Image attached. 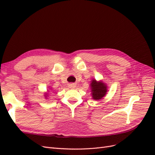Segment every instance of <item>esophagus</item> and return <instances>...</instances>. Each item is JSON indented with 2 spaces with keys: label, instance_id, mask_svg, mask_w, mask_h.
Segmentation results:
<instances>
[{
  "label": "esophagus",
  "instance_id": "1",
  "mask_svg": "<svg viewBox=\"0 0 155 155\" xmlns=\"http://www.w3.org/2000/svg\"><path fill=\"white\" fill-rule=\"evenodd\" d=\"M69 87H70V88H75L76 87V85H74V84H73V83H71L69 85Z\"/></svg>",
  "mask_w": 155,
  "mask_h": 155
}]
</instances>
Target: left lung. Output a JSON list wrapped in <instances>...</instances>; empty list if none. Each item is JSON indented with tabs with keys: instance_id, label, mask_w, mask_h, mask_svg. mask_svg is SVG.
<instances>
[{
	"instance_id": "obj_1",
	"label": "left lung",
	"mask_w": 155,
	"mask_h": 155,
	"mask_svg": "<svg viewBox=\"0 0 155 155\" xmlns=\"http://www.w3.org/2000/svg\"><path fill=\"white\" fill-rule=\"evenodd\" d=\"M91 94L92 99L100 100L104 97L107 92V86L104 82L97 81L96 79H92L91 83Z\"/></svg>"
}]
</instances>
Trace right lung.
<instances>
[{
    "label": "right lung",
    "mask_w": 155,
    "mask_h": 155,
    "mask_svg": "<svg viewBox=\"0 0 155 155\" xmlns=\"http://www.w3.org/2000/svg\"><path fill=\"white\" fill-rule=\"evenodd\" d=\"M46 95H48V94H47V93H46V95L45 96V97H47V96H46Z\"/></svg>",
    "instance_id": "right-lung-1"
}]
</instances>
